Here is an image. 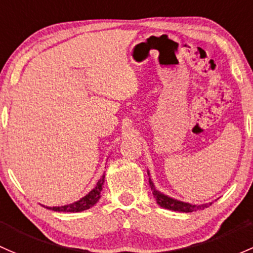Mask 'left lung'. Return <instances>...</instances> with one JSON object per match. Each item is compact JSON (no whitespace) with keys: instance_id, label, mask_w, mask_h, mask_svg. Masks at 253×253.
Masks as SVG:
<instances>
[{"instance_id":"8db88e82","label":"left lung","mask_w":253,"mask_h":253,"mask_svg":"<svg viewBox=\"0 0 253 253\" xmlns=\"http://www.w3.org/2000/svg\"><path fill=\"white\" fill-rule=\"evenodd\" d=\"M149 184H150L151 190H153V195L154 198H155L156 203L160 205L161 207H164V209L171 210V211L185 212V213H188V212H194V211H198V210L206 209V207H209L210 205L212 204V203L204 204V205H199L198 206V205H191L188 203H183V201L174 200V199L169 198V196L165 195V194H162L159 190H156L155 185H154V183L151 182L150 178H149Z\"/></svg>"}]
</instances>
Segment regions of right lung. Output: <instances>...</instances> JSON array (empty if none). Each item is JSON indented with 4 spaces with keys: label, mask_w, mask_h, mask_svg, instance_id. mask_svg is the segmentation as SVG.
<instances>
[{
    "label": "right lung",
    "mask_w": 253,
    "mask_h": 253,
    "mask_svg": "<svg viewBox=\"0 0 253 253\" xmlns=\"http://www.w3.org/2000/svg\"><path fill=\"white\" fill-rule=\"evenodd\" d=\"M104 178L105 175L103 174L102 178L98 180L97 185L94 187V189H92L87 194L86 196L81 199V200L76 201V203L64 205V206H57V207H47V209L52 210V211H58V212H81L84 210H88L89 207L94 206L97 204V201L100 199V193L103 190V184H104Z\"/></svg>",
    "instance_id": "right-lung-1"
}]
</instances>
